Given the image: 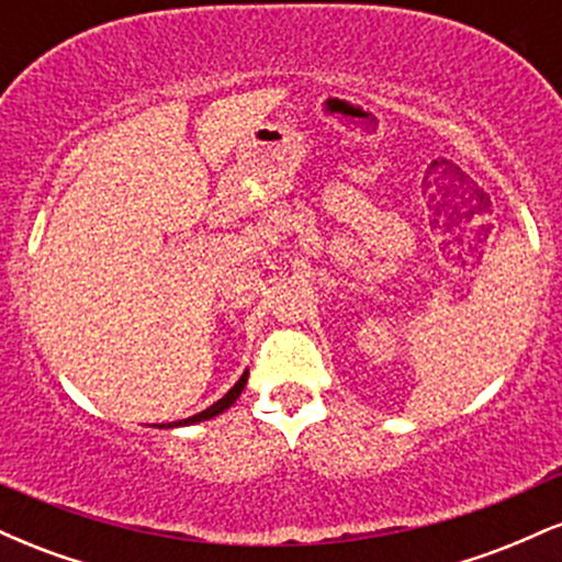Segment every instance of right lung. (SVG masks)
Listing matches in <instances>:
<instances>
[{"instance_id":"obj_1","label":"right lung","mask_w":562,"mask_h":562,"mask_svg":"<svg viewBox=\"0 0 562 562\" xmlns=\"http://www.w3.org/2000/svg\"><path fill=\"white\" fill-rule=\"evenodd\" d=\"M245 383H248V372H243V378L237 380L235 385H232V389L224 393L222 398H218L216 404H211L209 409H203V412H198V415H192V417H187V420H179V423H173V425H192V423H200V420H211V417H216V415H222L224 409H229L232 404H235V398L240 396L243 393V389H245ZM173 425H160V428H173Z\"/></svg>"}]
</instances>
